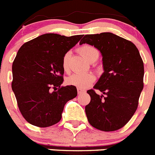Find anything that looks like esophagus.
I'll return each mask as SVG.
<instances>
[{
	"label": "esophagus",
	"mask_w": 155,
	"mask_h": 155,
	"mask_svg": "<svg viewBox=\"0 0 155 155\" xmlns=\"http://www.w3.org/2000/svg\"><path fill=\"white\" fill-rule=\"evenodd\" d=\"M84 92V90L81 89V88H78V94H81V93Z\"/></svg>",
	"instance_id": "1"
}]
</instances>
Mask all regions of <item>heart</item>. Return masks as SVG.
Segmentation results:
<instances>
[{"label": "heart", "mask_w": 155, "mask_h": 155, "mask_svg": "<svg viewBox=\"0 0 155 155\" xmlns=\"http://www.w3.org/2000/svg\"><path fill=\"white\" fill-rule=\"evenodd\" d=\"M79 53L89 62H94L99 56L98 50L93 46L88 44L82 45L78 48ZM69 53H65L62 59V68L64 71L69 70ZM95 80V77L92 74H74L67 79V83L78 88H85L91 85Z\"/></svg>", "instance_id": "obj_1"}]
</instances>
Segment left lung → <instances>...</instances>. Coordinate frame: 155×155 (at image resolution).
<instances>
[{"instance_id": "left-lung-1", "label": "left lung", "mask_w": 155, "mask_h": 155, "mask_svg": "<svg viewBox=\"0 0 155 155\" xmlns=\"http://www.w3.org/2000/svg\"><path fill=\"white\" fill-rule=\"evenodd\" d=\"M97 48L102 55L104 73L85 106L89 124L99 130L115 131L130 121L136 112L143 87V63L137 46L130 41L111 32L85 35L80 44Z\"/></svg>"}]
</instances>
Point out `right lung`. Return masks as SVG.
Returning <instances> with one entry per match:
<instances>
[{
  "label": "right lung",
  "mask_w": 155,
  "mask_h": 155,
  "mask_svg": "<svg viewBox=\"0 0 155 155\" xmlns=\"http://www.w3.org/2000/svg\"><path fill=\"white\" fill-rule=\"evenodd\" d=\"M82 36L46 33L26 42L18 51L12 64V87L19 110L31 125L57 124L65 104L77 96L75 86H61L62 59Z\"/></svg>",
  "instance_id": "obj_1"
}]
</instances>
